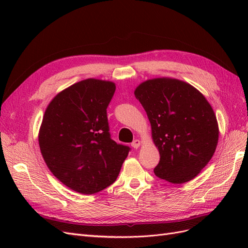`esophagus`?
Instances as JSON below:
<instances>
[{
  "mask_svg": "<svg viewBox=\"0 0 248 248\" xmlns=\"http://www.w3.org/2000/svg\"><path fill=\"white\" fill-rule=\"evenodd\" d=\"M140 146V140H134L131 142V147L134 148V149H138Z\"/></svg>",
  "mask_w": 248,
  "mask_h": 248,
  "instance_id": "obj_1",
  "label": "esophagus"
}]
</instances>
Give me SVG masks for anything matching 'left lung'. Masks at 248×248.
<instances>
[{
	"instance_id": "obj_1",
	"label": "left lung",
	"mask_w": 248,
	"mask_h": 248,
	"mask_svg": "<svg viewBox=\"0 0 248 248\" xmlns=\"http://www.w3.org/2000/svg\"><path fill=\"white\" fill-rule=\"evenodd\" d=\"M134 95L147 112L160 154L155 175L174 184L190 181L212 158L218 141L211 106L196 88L175 78L146 80Z\"/></svg>"
}]
</instances>
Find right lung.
<instances>
[{"label":"right lung","mask_w":248,"mask_h":248,"mask_svg":"<svg viewBox=\"0 0 248 248\" xmlns=\"http://www.w3.org/2000/svg\"><path fill=\"white\" fill-rule=\"evenodd\" d=\"M114 82L88 78L60 92L44 112L40 151L57 179L93 194L114 183L130 148L110 139L107 108Z\"/></svg>","instance_id":"add662e5"}]
</instances>
